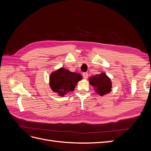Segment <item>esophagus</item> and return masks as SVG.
Here are the masks:
<instances>
[{
	"instance_id": "34e87169",
	"label": "esophagus",
	"mask_w": 151,
	"mask_h": 151,
	"mask_svg": "<svg viewBox=\"0 0 151 151\" xmlns=\"http://www.w3.org/2000/svg\"><path fill=\"white\" fill-rule=\"evenodd\" d=\"M83 76L84 79H88V73H87V72H84L83 74Z\"/></svg>"
}]
</instances>
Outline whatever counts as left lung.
I'll return each mask as SVG.
<instances>
[{
  "instance_id": "left-lung-1",
  "label": "left lung",
  "mask_w": 151,
  "mask_h": 151,
  "mask_svg": "<svg viewBox=\"0 0 151 151\" xmlns=\"http://www.w3.org/2000/svg\"><path fill=\"white\" fill-rule=\"evenodd\" d=\"M89 82L93 87L94 92L101 96L109 94L111 91V81L104 72L91 76L89 78Z\"/></svg>"
}]
</instances>
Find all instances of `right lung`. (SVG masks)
Segmentation results:
<instances>
[{
    "mask_svg": "<svg viewBox=\"0 0 151 151\" xmlns=\"http://www.w3.org/2000/svg\"><path fill=\"white\" fill-rule=\"evenodd\" d=\"M82 79L83 77L80 74L61 67L51 73L49 85L59 96H64L68 93L74 91L77 83Z\"/></svg>",
    "mask_w": 151,
    "mask_h": 151,
    "instance_id": "add662e5",
    "label": "right lung"
}]
</instances>
